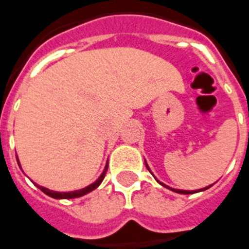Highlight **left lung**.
<instances>
[{"instance_id":"1","label":"left lung","mask_w":249,"mask_h":249,"mask_svg":"<svg viewBox=\"0 0 249 249\" xmlns=\"http://www.w3.org/2000/svg\"><path fill=\"white\" fill-rule=\"evenodd\" d=\"M145 165H146V162H145ZM146 167H148V165H146ZM148 170H149V167H148ZM151 171V170H149ZM157 182L160 183V184H161V186H163V187H166V188H170V187L169 186H166V184H163V183H161L160 182V180H157ZM211 187V186H209ZM209 187H205V188H201V190H195V191H186V190H175V188H170L171 191H174V192H177V194H182V195H191V194H196V192H200V191H205V190H208V188H209Z\"/></svg>"}]
</instances>
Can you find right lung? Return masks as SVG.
I'll return each instance as SVG.
<instances>
[{"instance_id":"obj_1","label":"right lung","mask_w":249,"mask_h":249,"mask_svg":"<svg viewBox=\"0 0 249 249\" xmlns=\"http://www.w3.org/2000/svg\"><path fill=\"white\" fill-rule=\"evenodd\" d=\"M17 161H18V165H19V160L17 159ZM107 166H105V169H104L103 174L100 175V178L96 180V182H93L92 184H89L88 187H86V188H82V190H78V191H71V192H57V191H51L48 190V188H45V187H41L38 186V184H36V186L40 188V190L44 192L45 195H48V196H51V197L53 198H75V197H80V196H84V195L89 194L90 191L96 190L100 184H101V182L104 180V178H105V174H107Z\"/></svg>"}]
</instances>
